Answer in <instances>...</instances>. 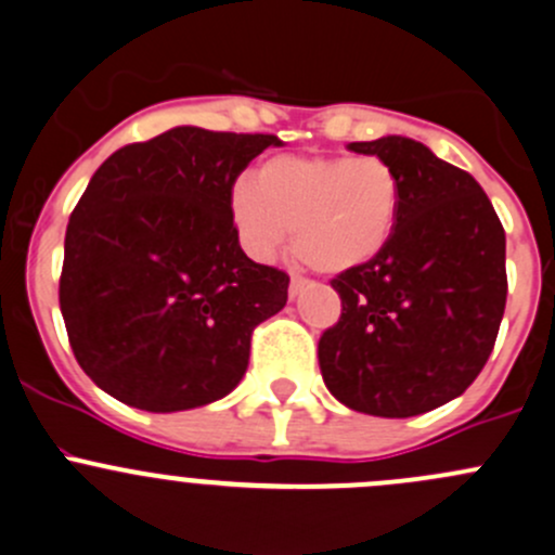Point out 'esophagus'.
Segmentation results:
<instances>
[{
    "mask_svg": "<svg viewBox=\"0 0 555 555\" xmlns=\"http://www.w3.org/2000/svg\"><path fill=\"white\" fill-rule=\"evenodd\" d=\"M305 285H307V280H305V278H291V285H288L291 299H294V296H299V291L305 288Z\"/></svg>",
    "mask_w": 555,
    "mask_h": 555,
    "instance_id": "34e87169",
    "label": "esophagus"
}]
</instances>
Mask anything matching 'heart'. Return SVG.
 <instances>
[{
    "instance_id": "heart-1",
    "label": "heart",
    "mask_w": 555,
    "mask_h": 555,
    "mask_svg": "<svg viewBox=\"0 0 555 555\" xmlns=\"http://www.w3.org/2000/svg\"><path fill=\"white\" fill-rule=\"evenodd\" d=\"M401 203V181L385 159L283 154L261 165L256 184L232 186L230 214L254 259L270 261L294 230L301 261L341 275L390 245Z\"/></svg>"
}]
</instances>
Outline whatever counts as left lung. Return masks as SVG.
<instances>
[{
  "mask_svg": "<svg viewBox=\"0 0 555 555\" xmlns=\"http://www.w3.org/2000/svg\"><path fill=\"white\" fill-rule=\"evenodd\" d=\"M401 181L390 245L331 280L341 318L318 345L331 396L361 414L416 416L487 365L507 299L505 230L476 179L405 135L356 141Z\"/></svg>",
  "mask_w": 555,
  "mask_h": 555,
  "instance_id": "obj_1",
  "label": "left lung"
}]
</instances>
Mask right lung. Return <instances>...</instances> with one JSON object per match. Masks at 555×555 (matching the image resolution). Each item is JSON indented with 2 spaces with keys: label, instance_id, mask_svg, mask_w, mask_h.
<instances>
[{
  "label": "right lung",
  "instance_id": "right-lung-1",
  "mask_svg": "<svg viewBox=\"0 0 555 555\" xmlns=\"http://www.w3.org/2000/svg\"><path fill=\"white\" fill-rule=\"evenodd\" d=\"M278 135L181 128L117 150L66 227L61 312L85 374L117 401L186 411L230 396L250 334L288 275L250 261L232 224L237 176Z\"/></svg>",
  "mask_w": 555,
  "mask_h": 555
}]
</instances>
